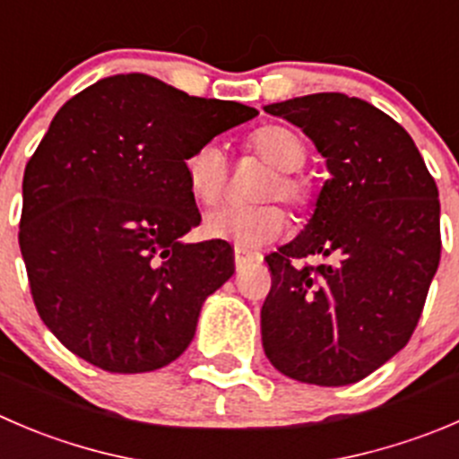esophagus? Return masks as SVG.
Masks as SVG:
<instances>
[{"label": "esophagus", "instance_id": "obj_1", "mask_svg": "<svg viewBox=\"0 0 459 459\" xmlns=\"http://www.w3.org/2000/svg\"><path fill=\"white\" fill-rule=\"evenodd\" d=\"M253 262V255H248V253H244V251H235V269L238 271H242L244 266H248Z\"/></svg>", "mask_w": 459, "mask_h": 459}]
</instances>
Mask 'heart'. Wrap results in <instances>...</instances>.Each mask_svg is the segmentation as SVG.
Returning a JSON list of instances; mask_svg holds the SVG:
<instances>
[{"mask_svg":"<svg viewBox=\"0 0 459 459\" xmlns=\"http://www.w3.org/2000/svg\"><path fill=\"white\" fill-rule=\"evenodd\" d=\"M247 145L273 168V175L266 177L262 184L260 199H280L293 208H305L311 199V188L309 181L296 172L307 159V143L300 132L284 126H264L248 136ZM184 172L190 195L197 202L208 206L220 202L229 175L226 154L220 145L208 141L195 148L186 157ZM284 229L287 215L275 204H226L208 212L204 220V233L208 238L224 239L247 253L278 239Z\"/></svg>","mask_w":459,"mask_h":459,"instance_id":"1","label":"heart"}]
</instances>
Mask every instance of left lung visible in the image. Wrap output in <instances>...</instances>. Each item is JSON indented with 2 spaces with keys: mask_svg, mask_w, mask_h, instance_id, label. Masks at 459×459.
<instances>
[{
  "mask_svg": "<svg viewBox=\"0 0 459 459\" xmlns=\"http://www.w3.org/2000/svg\"><path fill=\"white\" fill-rule=\"evenodd\" d=\"M264 111L314 141L329 179L305 230L266 255L262 348L289 379L357 384L415 332L442 251L437 186L411 134L361 98L311 93Z\"/></svg>",
  "mask_w": 459,
  "mask_h": 459,
  "instance_id": "obj_1",
  "label": "left lung"
}]
</instances>
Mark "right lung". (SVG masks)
Listing matches in <instances>:
<instances>
[{
  "label": "right lung",
  "instance_id": "add662e5",
  "mask_svg": "<svg viewBox=\"0 0 459 459\" xmlns=\"http://www.w3.org/2000/svg\"><path fill=\"white\" fill-rule=\"evenodd\" d=\"M255 114L145 74L60 107L26 163L20 248L39 318L75 357L136 375L184 354L235 271L221 239L181 242L202 221L184 161Z\"/></svg>",
  "mask_w": 459,
  "mask_h": 459
}]
</instances>
